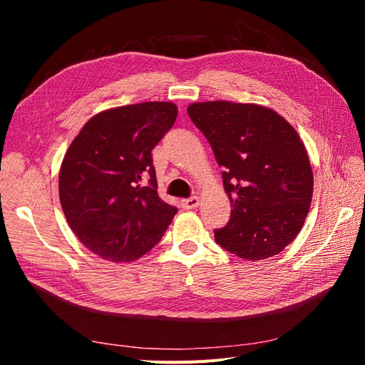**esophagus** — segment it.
<instances>
[{
  "label": "esophagus",
  "instance_id": "34e87169",
  "mask_svg": "<svg viewBox=\"0 0 365 365\" xmlns=\"http://www.w3.org/2000/svg\"><path fill=\"white\" fill-rule=\"evenodd\" d=\"M181 205H182L184 210H192V208L200 205V197L192 196V197H189V200H182Z\"/></svg>",
  "mask_w": 365,
  "mask_h": 365
}]
</instances>
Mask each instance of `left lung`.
I'll use <instances>...</instances> for the list:
<instances>
[{
    "label": "left lung",
    "mask_w": 365,
    "mask_h": 365,
    "mask_svg": "<svg viewBox=\"0 0 365 365\" xmlns=\"http://www.w3.org/2000/svg\"><path fill=\"white\" fill-rule=\"evenodd\" d=\"M195 126L224 169L233 204L216 244L245 260L279 254L300 233L314 192V175L297 130L269 108L227 101L192 103Z\"/></svg>",
    "instance_id": "left-lung-1"
}]
</instances>
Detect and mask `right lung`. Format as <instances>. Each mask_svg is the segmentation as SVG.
Wrapping results in <instances>:
<instances>
[{"label": "right lung", "instance_id": "1", "mask_svg": "<svg viewBox=\"0 0 365 365\" xmlns=\"http://www.w3.org/2000/svg\"><path fill=\"white\" fill-rule=\"evenodd\" d=\"M176 115L172 102L106 109L86 121L65 153L59 172L63 215L77 239L102 259H140L178 212L158 196L152 164V149Z\"/></svg>", "mask_w": 365, "mask_h": 365}]
</instances>
